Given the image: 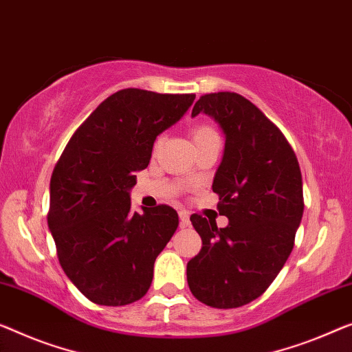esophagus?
Wrapping results in <instances>:
<instances>
[{
    "instance_id": "34e87169",
    "label": "esophagus",
    "mask_w": 352,
    "mask_h": 352,
    "mask_svg": "<svg viewBox=\"0 0 352 352\" xmlns=\"http://www.w3.org/2000/svg\"><path fill=\"white\" fill-rule=\"evenodd\" d=\"M178 217H180V228H190V217L186 212H180Z\"/></svg>"
}]
</instances>
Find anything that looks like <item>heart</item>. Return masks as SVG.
Returning a JSON list of instances; mask_svg holds the SVG:
<instances>
[{
	"label": "heart",
	"instance_id": "1",
	"mask_svg": "<svg viewBox=\"0 0 352 352\" xmlns=\"http://www.w3.org/2000/svg\"><path fill=\"white\" fill-rule=\"evenodd\" d=\"M191 138H192L194 145H199V144L207 142V140L217 139L218 138V133H217V129L213 128L212 123H208V122H197V123H194L191 126ZM160 142H161V139L156 140L155 148H158Z\"/></svg>",
	"mask_w": 352,
	"mask_h": 352
}]
</instances>
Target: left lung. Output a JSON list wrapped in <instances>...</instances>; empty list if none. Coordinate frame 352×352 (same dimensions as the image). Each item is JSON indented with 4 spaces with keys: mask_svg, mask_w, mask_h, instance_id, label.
<instances>
[{
    "mask_svg": "<svg viewBox=\"0 0 352 352\" xmlns=\"http://www.w3.org/2000/svg\"><path fill=\"white\" fill-rule=\"evenodd\" d=\"M201 112L226 134L212 188L229 224L191 214L202 248L186 276L199 302L226 310L262 296L286 264L303 214L302 174L285 134L242 94H204L191 115Z\"/></svg>",
    "mask_w": 352,
    "mask_h": 352,
    "instance_id": "left-lung-1",
    "label": "left lung"
}]
</instances>
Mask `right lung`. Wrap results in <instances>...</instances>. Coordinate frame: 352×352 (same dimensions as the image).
I'll list each match as a JSON object with an SVG mask.
<instances>
[{
    "label": "right lung",
    "instance_id": "1",
    "mask_svg": "<svg viewBox=\"0 0 352 352\" xmlns=\"http://www.w3.org/2000/svg\"><path fill=\"white\" fill-rule=\"evenodd\" d=\"M194 98L140 88L110 94L55 164L47 223L61 269L93 303L122 307L148 291L178 214L164 204L133 212L129 190L134 172L148 166L156 135L178 122Z\"/></svg>",
    "mask_w": 352,
    "mask_h": 352
}]
</instances>
